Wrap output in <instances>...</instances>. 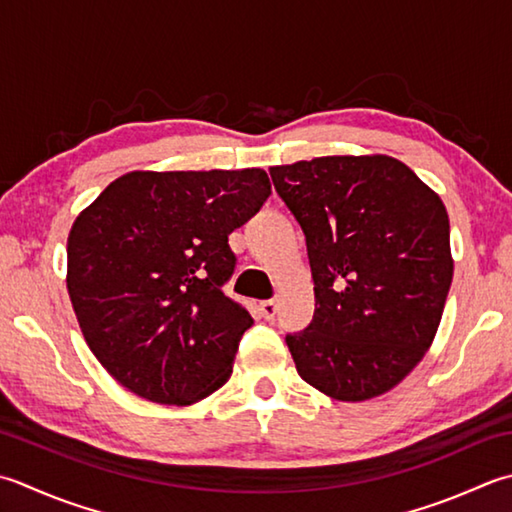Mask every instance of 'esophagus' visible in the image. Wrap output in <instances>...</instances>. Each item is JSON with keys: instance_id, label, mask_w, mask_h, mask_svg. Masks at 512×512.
Listing matches in <instances>:
<instances>
[{"instance_id": "esophagus-1", "label": "esophagus", "mask_w": 512, "mask_h": 512, "mask_svg": "<svg viewBox=\"0 0 512 512\" xmlns=\"http://www.w3.org/2000/svg\"><path fill=\"white\" fill-rule=\"evenodd\" d=\"M259 310H262L264 319H273L275 313H277V304L273 302V299H266V302L259 304Z\"/></svg>"}]
</instances>
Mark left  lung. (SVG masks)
Listing matches in <instances>:
<instances>
[{
    "label": "left lung",
    "instance_id": "8db88e82",
    "mask_svg": "<svg viewBox=\"0 0 512 512\" xmlns=\"http://www.w3.org/2000/svg\"><path fill=\"white\" fill-rule=\"evenodd\" d=\"M306 235L315 315L286 344L299 377L337 402L393 390L433 344L453 282L448 213L388 155L270 166Z\"/></svg>",
    "mask_w": 512,
    "mask_h": 512
}]
</instances>
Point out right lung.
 Instances as JSON below:
<instances>
[{"label":"right lung","mask_w":512,"mask_h":512,"mask_svg":"<svg viewBox=\"0 0 512 512\" xmlns=\"http://www.w3.org/2000/svg\"><path fill=\"white\" fill-rule=\"evenodd\" d=\"M268 195L262 168L133 170L75 217L66 288L88 348L115 382L175 406L228 382L253 324L222 290L235 268L228 235Z\"/></svg>","instance_id":"1"}]
</instances>
